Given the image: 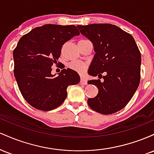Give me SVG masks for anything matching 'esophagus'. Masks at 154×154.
I'll return each mask as SVG.
<instances>
[{"instance_id":"obj_1","label":"esophagus","mask_w":154,"mask_h":154,"mask_svg":"<svg viewBox=\"0 0 154 154\" xmlns=\"http://www.w3.org/2000/svg\"><path fill=\"white\" fill-rule=\"evenodd\" d=\"M79 83H80L81 85H87L88 82H87V80L84 78V77H81L80 82H79Z\"/></svg>"}]
</instances>
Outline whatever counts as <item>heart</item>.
<instances>
[{
    "label": "heart",
    "mask_w": 154,
    "mask_h": 154,
    "mask_svg": "<svg viewBox=\"0 0 154 154\" xmlns=\"http://www.w3.org/2000/svg\"><path fill=\"white\" fill-rule=\"evenodd\" d=\"M69 67L77 73L82 75L87 69L88 63L80 61H73L69 63Z\"/></svg>",
    "instance_id": "1"
}]
</instances>
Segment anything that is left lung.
Here are the masks:
<instances>
[{
  "mask_svg": "<svg viewBox=\"0 0 154 154\" xmlns=\"http://www.w3.org/2000/svg\"><path fill=\"white\" fill-rule=\"evenodd\" d=\"M77 27L93 43L95 51L88 74L98 77L103 72L106 74L103 82H88L98 89L96 96L88 98V105L102 114L117 112L126 106L139 86L141 54L138 47L131 35L114 24H92Z\"/></svg>",
  "mask_w": 154,
  "mask_h": 154,
  "instance_id": "left-lung-1",
  "label": "left lung"
}]
</instances>
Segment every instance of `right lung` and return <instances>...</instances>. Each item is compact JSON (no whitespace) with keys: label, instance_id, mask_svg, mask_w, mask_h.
<instances>
[{"label":"right lung","instance_id":"obj_1","mask_svg":"<svg viewBox=\"0 0 154 154\" xmlns=\"http://www.w3.org/2000/svg\"><path fill=\"white\" fill-rule=\"evenodd\" d=\"M79 35L75 25L45 24L19 40L13 52L14 73L23 98L32 107L44 111L59 107L66 99L67 87L79 83L78 74L63 64L58 77L51 74L63 44Z\"/></svg>","mask_w":154,"mask_h":154}]
</instances>
